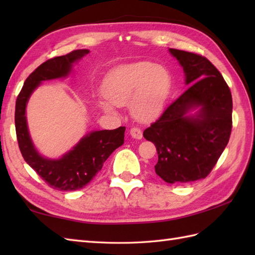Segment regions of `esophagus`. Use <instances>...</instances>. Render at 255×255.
<instances>
[{
	"label": "esophagus",
	"instance_id": "34e87169",
	"mask_svg": "<svg viewBox=\"0 0 255 255\" xmlns=\"http://www.w3.org/2000/svg\"><path fill=\"white\" fill-rule=\"evenodd\" d=\"M129 133H130V136L134 139H141L142 138V131L140 130L139 128H131L130 131H129Z\"/></svg>",
	"mask_w": 255,
	"mask_h": 255
}]
</instances>
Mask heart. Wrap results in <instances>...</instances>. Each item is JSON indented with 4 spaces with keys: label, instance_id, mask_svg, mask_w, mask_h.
Here are the masks:
<instances>
[{
    "label": "heart",
    "instance_id": "b5f03b06",
    "mask_svg": "<svg viewBox=\"0 0 255 255\" xmlns=\"http://www.w3.org/2000/svg\"><path fill=\"white\" fill-rule=\"evenodd\" d=\"M171 88L167 70L153 62L123 64L107 74L103 92L107 100L99 102L106 113H115L116 106L127 105L138 121L148 122L163 111Z\"/></svg>",
    "mask_w": 255,
    "mask_h": 255
}]
</instances>
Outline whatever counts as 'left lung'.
<instances>
[{"mask_svg": "<svg viewBox=\"0 0 255 255\" xmlns=\"http://www.w3.org/2000/svg\"><path fill=\"white\" fill-rule=\"evenodd\" d=\"M169 52L183 68L189 89L143 131L158 151L155 173L166 183H187L207 176L228 144L232 96L223 75L196 53Z\"/></svg>", "mask_w": 255, "mask_h": 255, "instance_id": "obj_1", "label": "left lung"}]
</instances>
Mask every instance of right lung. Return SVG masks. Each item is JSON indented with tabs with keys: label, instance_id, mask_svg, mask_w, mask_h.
<instances>
[{
	"label": "right lung",
	"instance_id": "1",
	"mask_svg": "<svg viewBox=\"0 0 255 255\" xmlns=\"http://www.w3.org/2000/svg\"><path fill=\"white\" fill-rule=\"evenodd\" d=\"M89 52V49L74 50L40 64L26 79L16 100L15 128L21 155L48 185L58 191H77L84 187L101 171L108 156L124 143L125 127L90 131L57 159L42 155L32 142L26 117V107L31 94L44 81L68 78L73 72L74 64Z\"/></svg>",
	"mask_w": 255,
	"mask_h": 255
}]
</instances>
